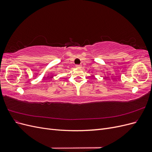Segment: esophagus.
I'll return each instance as SVG.
<instances>
[{"label": "esophagus", "instance_id": "esophagus-1", "mask_svg": "<svg viewBox=\"0 0 152 152\" xmlns=\"http://www.w3.org/2000/svg\"><path fill=\"white\" fill-rule=\"evenodd\" d=\"M76 67H77V68H80L82 67V66L80 65H76Z\"/></svg>", "mask_w": 152, "mask_h": 152}]
</instances>
